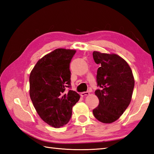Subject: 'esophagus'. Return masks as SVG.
<instances>
[{"label":"esophagus","mask_w":154,"mask_h":154,"mask_svg":"<svg viewBox=\"0 0 154 154\" xmlns=\"http://www.w3.org/2000/svg\"><path fill=\"white\" fill-rule=\"evenodd\" d=\"M89 95V92H83L81 93V96L83 97H85V96H88Z\"/></svg>","instance_id":"obj_1"}]
</instances>
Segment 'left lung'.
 <instances>
[{
	"label": "left lung",
	"instance_id": "obj_1",
	"mask_svg": "<svg viewBox=\"0 0 154 154\" xmlns=\"http://www.w3.org/2000/svg\"><path fill=\"white\" fill-rule=\"evenodd\" d=\"M93 56L99 65L97 81L100 87L94 92L99 104L93 113L100 122L110 124L119 119L130 104L134 78L129 65L119 55L94 51Z\"/></svg>",
	"mask_w": 154,
	"mask_h": 154
}]
</instances>
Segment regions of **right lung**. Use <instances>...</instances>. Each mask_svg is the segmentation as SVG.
I'll list each match as a JSON object with an SVG mask.
<instances>
[{
  "instance_id": "right-lung-1",
  "label": "right lung",
  "mask_w": 154,
  "mask_h": 154,
  "mask_svg": "<svg viewBox=\"0 0 154 154\" xmlns=\"http://www.w3.org/2000/svg\"><path fill=\"white\" fill-rule=\"evenodd\" d=\"M76 50L58 48L35 65L30 75V97L38 115L45 123L60 128L70 120L72 109L80 99L71 85L69 64Z\"/></svg>"
}]
</instances>
